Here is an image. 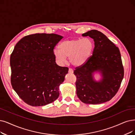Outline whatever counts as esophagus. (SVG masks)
Segmentation results:
<instances>
[{
  "label": "esophagus",
  "mask_w": 135,
  "mask_h": 135,
  "mask_svg": "<svg viewBox=\"0 0 135 135\" xmlns=\"http://www.w3.org/2000/svg\"><path fill=\"white\" fill-rule=\"evenodd\" d=\"M69 73H70V74H73V73H74L73 70L72 69H71V68H70V69H69Z\"/></svg>",
  "instance_id": "1"
}]
</instances>
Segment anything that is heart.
Segmentation results:
<instances>
[{"instance_id": "obj_1", "label": "heart", "mask_w": 135, "mask_h": 135, "mask_svg": "<svg viewBox=\"0 0 135 135\" xmlns=\"http://www.w3.org/2000/svg\"><path fill=\"white\" fill-rule=\"evenodd\" d=\"M94 47V42L88 38L64 40L59 45V49L54 50V56L60 64L66 61V57L74 66L85 64L91 56Z\"/></svg>"}]
</instances>
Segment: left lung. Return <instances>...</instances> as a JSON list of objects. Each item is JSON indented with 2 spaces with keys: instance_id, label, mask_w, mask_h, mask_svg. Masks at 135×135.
Here are the masks:
<instances>
[{
  "instance_id": "1",
  "label": "left lung",
  "mask_w": 135,
  "mask_h": 135,
  "mask_svg": "<svg viewBox=\"0 0 135 135\" xmlns=\"http://www.w3.org/2000/svg\"><path fill=\"white\" fill-rule=\"evenodd\" d=\"M94 41L93 55L85 64L75 68L76 94L85 104H100L110 100L118 89L124 76L121 54L118 47L101 32L92 30L82 35ZM101 71L103 79L96 82L92 73Z\"/></svg>"
}]
</instances>
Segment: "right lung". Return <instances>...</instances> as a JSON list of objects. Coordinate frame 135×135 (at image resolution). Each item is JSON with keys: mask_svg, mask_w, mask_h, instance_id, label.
Masks as SVG:
<instances>
[{"mask_svg": "<svg viewBox=\"0 0 135 135\" xmlns=\"http://www.w3.org/2000/svg\"><path fill=\"white\" fill-rule=\"evenodd\" d=\"M62 37L55 34H31L15 46L10 56V81L26 104L41 106L58 98L59 86L69 69L57 65L53 51Z\"/></svg>", "mask_w": 135, "mask_h": 135, "instance_id": "obj_1", "label": "right lung"}]
</instances>
